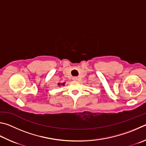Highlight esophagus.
<instances>
[{
	"mask_svg": "<svg viewBox=\"0 0 146 146\" xmlns=\"http://www.w3.org/2000/svg\"><path fill=\"white\" fill-rule=\"evenodd\" d=\"M73 80H75V81L78 80V77H76V76H73Z\"/></svg>",
	"mask_w": 146,
	"mask_h": 146,
	"instance_id": "esophagus-1",
	"label": "esophagus"
}]
</instances>
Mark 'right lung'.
I'll return each instance as SVG.
<instances>
[{
	"label": "right lung",
	"instance_id": "right-lung-1",
	"mask_svg": "<svg viewBox=\"0 0 146 146\" xmlns=\"http://www.w3.org/2000/svg\"><path fill=\"white\" fill-rule=\"evenodd\" d=\"M59 86H61V85H62V86H64V83L61 84H59Z\"/></svg>",
	"mask_w": 146,
	"mask_h": 146
}]
</instances>
